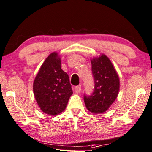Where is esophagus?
Returning a JSON list of instances; mask_svg holds the SVG:
<instances>
[{
  "mask_svg": "<svg viewBox=\"0 0 152 152\" xmlns=\"http://www.w3.org/2000/svg\"><path fill=\"white\" fill-rule=\"evenodd\" d=\"M74 90H75V93L80 94L81 92V91H82V86H81V85H78V86H75Z\"/></svg>",
  "mask_w": 152,
  "mask_h": 152,
  "instance_id": "34e87169",
  "label": "esophagus"
}]
</instances>
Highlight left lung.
Masks as SVG:
<instances>
[{
	"instance_id": "1",
	"label": "left lung",
	"mask_w": 152,
	"mask_h": 152,
	"mask_svg": "<svg viewBox=\"0 0 152 152\" xmlns=\"http://www.w3.org/2000/svg\"><path fill=\"white\" fill-rule=\"evenodd\" d=\"M94 87L90 96L84 94L88 110L98 114L105 112L117 97L119 80L113 65L105 55L91 60Z\"/></svg>"
}]
</instances>
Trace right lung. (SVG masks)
I'll use <instances>...</instances> for the list:
<instances>
[{
	"mask_svg": "<svg viewBox=\"0 0 152 152\" xmlns=\"http://www.w3.org/2000/svg\"><path fill=\"white\" fill-rule=\"evenodd\" d=\"M69 77L61 68L57 53L50 54L43 63L33 82L35 100L42 112L56 115L66 109L72 94Z\"/></svg>",
	"mask_w": 152,
	"mask_h": 152,
	"instance_id": "obj_1",
	"label": "right lung"
}]
</instances>
